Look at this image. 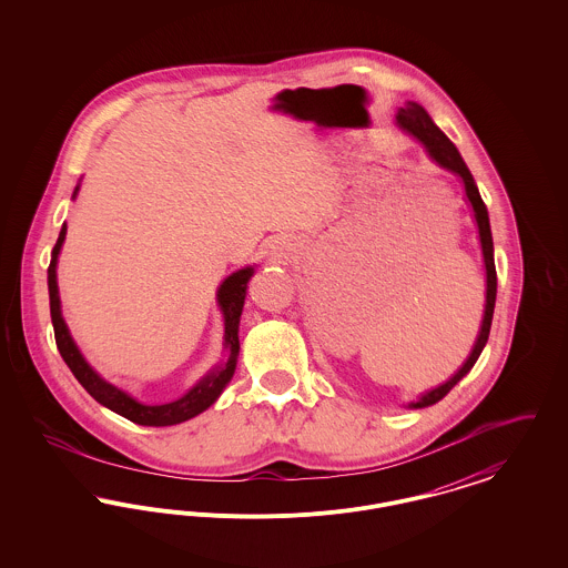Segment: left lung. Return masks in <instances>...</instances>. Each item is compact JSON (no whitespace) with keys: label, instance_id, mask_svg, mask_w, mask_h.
Here are the masks:
<instances>
[{"label":"left lung","instance_id":"left-lung-1","mask_svg":"<svg viewBox=\"0 0 568 568\" xmlns=\"http://www.w3.org/2000/svg\"><path fill=\"white\" fill-rule=\"evenodd\" d=\"M398 123L400 128L406 130L408 134L415 135L430 153L434 162L452 172H456L464 181L466 187V197L473 204L475 211V219L479 225V239H481V248H484V262H486L487 272V296H486V315H484V325L479 332V338L475 343V349L470 353V357L466 359V364L459 368L454 377L449 378L445 385L436 387L433 392L424 394L417 403H410L413 408H424V406L436 405L438 400H443L452 387L458 383L459 378L464 377L477 362V357L484 352L486 347L487 336H489V327H491V317H494V304H496V266H494V243H491V230H489V216H487L486 204L479 195V190L475 185V179L470 174V170L466 168V163L462 160V155L456 149V144L443 134L436 125H434L430 114L424 110V106L415 104V102H406L403 109L398 110Z\"/></svg>","mask_w":568,"mask_h":568}]
</instances>
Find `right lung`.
Instances as JSON below:
<instances>
[{
	"label": "right lung",
	"mask_w": 568,
	"mask_h": 568,
	"mask_svg": "<svg viewBox=\"0 0 568 568\" xmlns=\"http://www.w3.org/2000/svg\"><path fill=\"white\" fill-rule=\"evenodd\" d=\"M79 190V187H77ZM77 195V191H74ZM65 223L59 232V239L53 246V257L49 264V297H51V320H53L54 343L57 349L61 353L63 362L70 366V371L74 373V377L79 378L82 387L100 403V405L109 406L110 410L123 415L125 419L140 424V426H174L181 422H187L191 417H195L197 413L206 410L209 406L215 403L219 394L223 392V387L227 385V381L236 371V355H239V322H241V313H243L244 294H246V283L253 274V268H244V271L234 272L232 276H227L223 281V285L219 287L216 297H219V306L223 311L225 317V345L230 349V359L215 371L209 377L202 378L193 389H190L183 398L168 403V405H142L134 400L130 394L121 392L119 387L110 385L104 378L98 377L93 373V368L84 362L81 352L77 349L65 322L61 317V306H59V292H57V255L59 248L65 239Z\"/></svg>",
	"instance_id": "obj_1"
}]
</instances>
